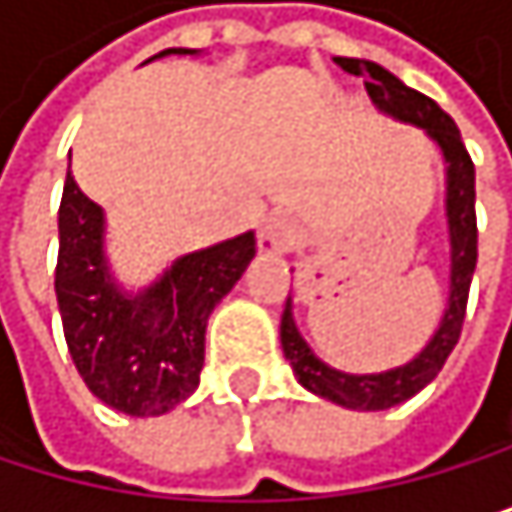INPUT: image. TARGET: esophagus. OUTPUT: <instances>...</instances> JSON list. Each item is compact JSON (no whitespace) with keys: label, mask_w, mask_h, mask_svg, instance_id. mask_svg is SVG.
<instances>
[{"label":"esophagus","mask_w":512,"mask_h":512,"mask_svg":"<svg viewBox=\"0 0 512 512\" xmlns=\"http://www.w3.org/2000/svg\"><path fill=\"white\" fill-rule=\"evenodd\" d=\"M294 245H298V230H294V224L285 214H273V218L264 221L258 236V248L264 254H288Z\"/></svg>","instance_id":"1"}]
</instances>
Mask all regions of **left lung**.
<instances>
[{
    "instance_id": "8db88e82",
    "label": "left lung",
    "mask_w": 512,
    "mask_h": 512,
    "mask_svg": "<svg viewBox=\"0 0 512 512\" xmlns=\"http://www.w3.org/2000/svg\"><path fill=\"white\" fill-rule=\"evenodd\" d=\"M338 64L353 73L365 76V91L375 101V107L399 122L424 128L436 147L442 150L445 159V218H448V239H451V291H448V307L439 319V328L427 347L399 368L381 371V375H347L325 365L301 338L298 325L291 316V298L285 301L282 310V353L294 368V378L310 393L344 405L356 411H384L393 408L415 393H421L455 350L461 338V325L467 313V294H470V279L476 270V168L473 159L461 141V131L436 101L427 94L408 88L399 82L390 70L371 61H359V57H338Z\"/></svg>"
}]
</instances>
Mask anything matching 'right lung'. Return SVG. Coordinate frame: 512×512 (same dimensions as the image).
Wrapping results in <instances>:
<instances>
[{"label":"right lung","mask_w":512,"mask_h":512,"mask_svg":"<svg viewBox=\"0 0 512 512\" xmlns=\"http://www.w3.org/2000/svg\"><path fill=\"white\" fill-rule=\"evenodd\" d=\"M165 54L196 48H165L156 57ZM57 236L54 291L85 387L131 418L181 405L199 387L208 316L258 251L254 233L184 254L153 285L125 294L104 254V211L67 174Z\"/></svg>","instance_id":"add662e5"}]
</instances>
